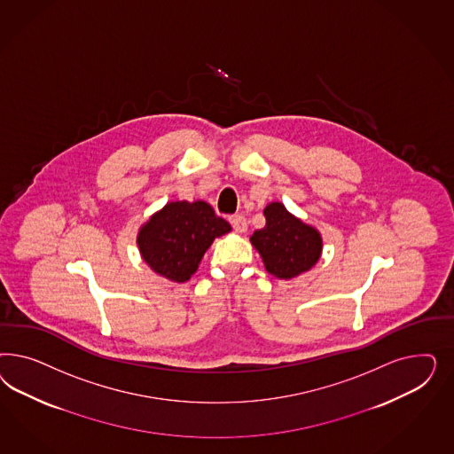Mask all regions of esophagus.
<instances>
[{
	"mask_svg": "<svg viewBox=\"0 0 454 454\" xmlns=\"http://www.w3.org/2000/svg\"><path fill=\"white\" fill-rule=\"evenodd\" d=\"M230 223H231V226H233L236 231H239V233L247 231V218H245L243 215H233V216H230Z\"/></svg>",
	"mask_w": 454,
	"mask_h": 454,
	"instance_id": "1",
	"label": "esophagus"
}]
</instances>
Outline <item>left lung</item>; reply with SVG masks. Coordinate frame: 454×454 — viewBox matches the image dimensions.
I'll return each mask as SVG.
<instances>
[{"instance_id":"8db88e82","label":"left lung","mask_w":454,"mask_h":454,"mask_svg":"<svg viewBox=\"0 0 454 454\" xmlns=\"http://www.w3.org/2000/svg\"><path fill=\"white\" fill-rule=\"evenodd\" d=\"M266 224L251 236L268 273L289 279L311 270L319 260L323 241L315 228L294 218L281 203L264 207Z\"/></svg>"}]
</instances>
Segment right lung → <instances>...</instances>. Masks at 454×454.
<instances>
[{
	"mask_svg": "<svg viewBox=\"0 0 454 454\" xmlns=\"http://www.w3.org/2000/svg\"><path fill=\"white\" fill-rule=\"evenodd\" d=\"M231 231L205 201L168 203L137 234L143 260L153 271L184 283L198 270L213 239Z\"/></svg>",
	"mask_w": 454,
	"mask_h": 454,
	"instance_id": "obj_1",
	"label": "right lung"
}]
</instances>
